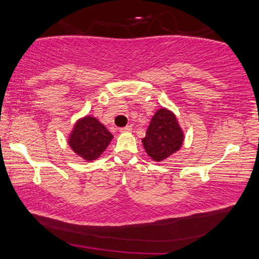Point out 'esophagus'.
Returning a JSON list of instances; mask_svg holds the SVG:
<instances>
[{"label":"esophagus","mask_w":259,"mask_h":259,"mask_svg":"<svg viewBox=\"0 0 259 259\" xmlns=\"http://www.w3.org/2000/svg\"><path fill=\"white\" fill-rule=\"evenodd\" d=\"M132 130H133V127L132 126H125V127H121L120 128V132L121 133H127V132H132Z\"/></svg>","instance_id":"1"}]
</instances>
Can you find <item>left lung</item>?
Wrapping results in <instances>:
<instances>
[{"instance_id":"left-lung-1","label":"left lung","mask_w":259,"mask_h":259,"mask_svg":"<svg viewBox=\"0 0 259 259\" xmlns=\"http://www.w3.org/2000/svg\"><path fill=\"white\" fill-rule=\"evenodd\" d=\"M184 135L176 114L162 108L152 116L142 145L152 160L162 162L180 149Z\"/></svg>"}]
</instances>
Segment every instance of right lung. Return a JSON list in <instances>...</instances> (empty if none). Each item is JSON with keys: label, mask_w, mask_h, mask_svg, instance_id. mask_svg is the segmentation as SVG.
Masks as SVG:
<instances>
[{"label": "right lung", "mask_w": 259, "mask_h": 259, "mask_svg": "<svg viewBox=\"0 0 259 259\" xmlns=\"http://www.w3.org/2000/svg\"><path fill=\"white\" fill-rule=\"evenodd\" d=\"M113 135L95 117L86 116L75 122L69 137V146L79 157L92 162L100 157Z\"/></svg>", "instance_id": "add662e5"}]
</instances>
